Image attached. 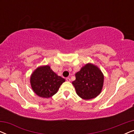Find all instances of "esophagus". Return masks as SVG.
Returning a JSON list of instances; mask_svg holds the SVG:
<instances>
[{
	"mask_svg": "<svg viewBox=\"0 0 134 134\" xmlns=\"http://www.w3.org/2000/svg\"><path fill=\"white\" fill-rule=\"evenodd\" d=\"M66 80L67 82H70L71 81V79L69 77H67L66 79Z\"/></svg>",
	"mask_w": 134,
	"mask_h": 134,
	"instance_id": "1",
	"label": "esophagus"
}]
</instances>
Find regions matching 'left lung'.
<instances>
[{
	"label": "left lung",
	"mask_w": 134,
	"mask_h": 134,
	"mask_svg": "<svg viewBox=\"0 0 134 134\" xmlns=\"http://www.w3.org/2000/svg\"><path fill=\"white\" fill-rule=\"evenodd\" d=\"M76 80L72 82L76 93L85 100L95 98L101 92L104 85V74L93 63H87L76 73Z\"/></svg>",
	"instance_id": "8db88e82"
}]
</instances>
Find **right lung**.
Masks as SVG:
<instances>
[{"mask_svg":"<svg viewBox=\"0 0 134 134\" xmlns=\"http://www.w3.org/2000/svg\"><path fill=\"white\" fill-rule=\"evenodd\" d=\"M30 85L38 96L49 98L57 93L65 79L55 74L49 65L38 67L30 76Z\"/></svg>","mask_w":134,"mask_h":134,"instance_id":"right-lung-1","label":"right lung"}]
</instances>
